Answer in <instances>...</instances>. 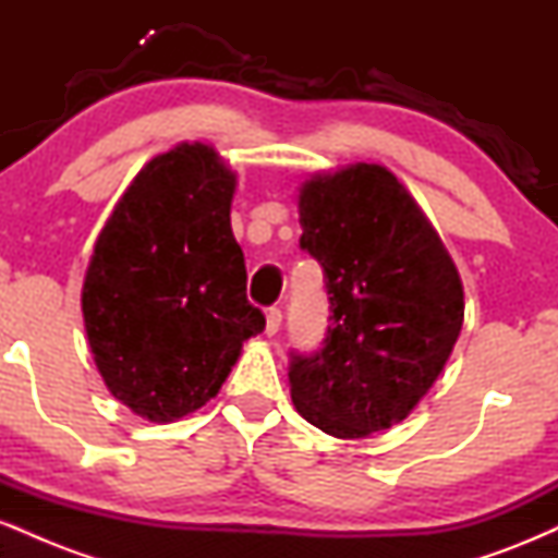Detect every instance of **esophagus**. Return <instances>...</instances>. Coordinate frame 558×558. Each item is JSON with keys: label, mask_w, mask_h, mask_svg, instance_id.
<instances>
[{"label": "esophagus", "mask_w": 558, "mask_h": 558, "mask_svg": "<svg viewBox=\"0 0 558 558\" xmlns=\"http://www.w3.org/2000/svg\"><path fill=\"white\" fill-rule=\"evenodd\" d=\"M280 323H283V315H280V310H270L267 312V336H275V332L280 330Z\"/></svg>", "instance_id": "obj_1"}]
</instances>
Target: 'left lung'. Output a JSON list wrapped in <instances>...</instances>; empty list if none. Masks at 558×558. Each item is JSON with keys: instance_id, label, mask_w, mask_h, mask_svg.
I'll use <instances>...</instances> for the list:
<instances>
[{"instance_id": "1", "label": "left lung", "mask_w": 558, "mask_h": 558, "mask_svg": "<svg viewBox=\"0 0 558 558\" xmlns=\"http://www.w3.org/2000/svg\"><path fill=\"white\" fill-rule=\"evenodd\" d=\"M296 204L332 323L319 354L293 356V407L332 438H369L407 420L444 373L464 323L462 278L386 165L315 172Z\"/></svg>"}]
</instances>
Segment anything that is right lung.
<instances>
[{
    "label": "right lung",
    "mask_w": 558,
    "mask_h": 558,
    "mask_svg": "<svg viewBox=\"0 0 558 558\" xmlns=\"http://www.w3.org/2000/svg\"><path fill=\"white\" fill-rule=\"evenodd\" d=\"M235 185L215 146L181 141L133 175L94 241L81 291L88 349L114 399L157 425L215 399L265 330L230 228Z\"/></svg>",
    "instance_id": "right-lung-1"
}]
</instances>
